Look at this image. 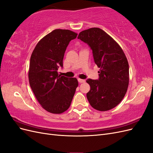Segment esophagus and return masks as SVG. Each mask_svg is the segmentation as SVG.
I'll list each match as a JSON object with an SVG mask.
<instances>
[{
    "label": "esophagus",
    "mask_w": 153,
    "mask_h": 153,
    "mask_svg": "<svg viewBox=\"0 0 153 153\" xmlns=\"http://www.w3.org/2000/svg\"><path fill=\"white\" fill-rule=\"evenodd\" d=\"M78 81L79 83H80V84H82V83H84L85 81V80H83V79H80V78H78Z\"/></svg>",
    "instance_id": "34e87169"
}]
</instances>
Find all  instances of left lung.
I'll return each mask as SVG.
<instances>
[{
    "label": "left lung",
    "mask_w": 153,
    "mask_h": 153,
    "mask_svg": "<svg viewBox=\"0 0 153 153\" xmlns=\"http://www.w3.org/2000/svg\"><path fill=\"white\" fill-rule=\"evenodd\" d=\"M78 39L89 45L95 64L100 68L99 78L86 80L91 90L87 98L92 107L106 111L123 99L129 84V64L123 50L112 37L100 28L83 30Z\"/></svg>",
    "instance_id": "8db88e82"
}]
</instances>
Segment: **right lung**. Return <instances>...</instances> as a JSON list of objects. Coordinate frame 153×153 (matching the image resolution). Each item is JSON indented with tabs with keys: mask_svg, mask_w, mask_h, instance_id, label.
<instances>
[{
	"mask_svg": "<svg viewBox=\"0 0 153 153\" xmlns=\"http://www.w3.org/2000/svg\"><path fill=\"white\" fill-rule=\"evenodd\" d=\"M77 34L66 29H55L41 39L31 55L29 80L31 89L42 107L52 114L67 110L78 82L76 78L59 75L63 66L64 53Z\"/></svg>",
	"mask_w": 153,
	"mask_h": 153,
	"instance_id": "1",
	"label": "right lung"
}]
</instances>
